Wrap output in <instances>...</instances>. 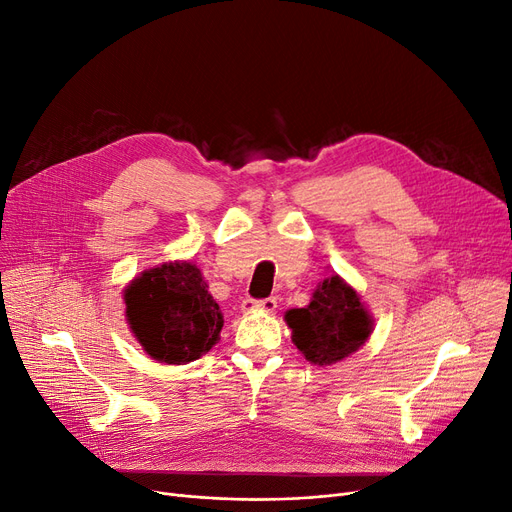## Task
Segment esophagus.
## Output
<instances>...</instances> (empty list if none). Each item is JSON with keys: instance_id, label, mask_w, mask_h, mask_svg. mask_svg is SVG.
Segmentation results:
<instances>
[{"instance_id": "esophagus-1", "label": "esophagus", "mask_w": 512, "mask_h": 512, "mask_svg": "<svg viewBox=\"0 0 512 512\" xmlns=\"http://www.w3.org/2000/svg\"><path fill=\"white\" fill-rule=\"evenodd\" d=\"M278 307V299L276 297H265V299H247L242 301V309L244 311H253V309H261V311H274Z\"/></svg>"}]
</instances>
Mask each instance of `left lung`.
I'll return each mask as SVG.
<instances>
[{"label":"left lung","mask_w":512,"mask_h":512,"mask_svg":"<svg viewBox=\"0 0 512 512\" xmlns=\"http://www.w3.org/2000/svg\"><path fill=\"white\" fill-rule=\"evenodd\" d=\"M293 343L305 360L328 366L358 351L372 332V320L358 293L339 276L324 280L311 303L286 311Z\"/></svg>","instance_id":"8db88e82"}]
</instances>
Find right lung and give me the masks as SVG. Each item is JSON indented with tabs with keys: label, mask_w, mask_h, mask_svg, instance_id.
Here are the masks:
<instances>
[{
	"label": "right lung",
	"mask_w": 512,
	"mask_h": 512,
	"mask_svg": "<svg viewBox=\"0 0 512 512\" xmlns=\"http://www.w3.org/2000/svg\"><path fill=\"white\" fill-rule=\"evenodd\" d=\"M127 320L144 351L165 364L198 360L224 326L219 305L194 263H163L125 288Z\"/></svg>",
	"instance_id": "add662e5"
}]
</instances>
